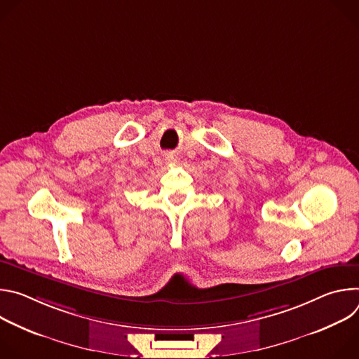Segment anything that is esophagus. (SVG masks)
<instances>
[{
  "instance_id": "34e87169",
  "label": "esophagus",
  "mask_w": 359,
  "mask_h": 359,
  "mask_svg": "<svg viewBox=\"0 0 359 359\" xmlns=\"http://www.w3.org/2000/svg\"><path fill=\"white\" fill-rule=\"evenodd\" d=\"M168 161H169V162H173V161H175V156H173V155H168Z\"/></svg>"
}]
</instances>
